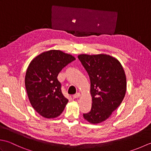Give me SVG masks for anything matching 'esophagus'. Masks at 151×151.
<instances>
[{"instance_id": "esophagus-1", "label": "esophagus", "mask_w": 151, "mask_h": 151, "mask_svg": "<svg viewBox=\"0 0 151 151\" xmlns=\"http://www.w3.org/2000/svg\"><path fill=\"white\" fill-rule=\"evenodd\" d=\"M80 97H81V94L78 93H76V94L73 95V98H74V99H78V98H79Z\"/></svg>"}]
</instances>
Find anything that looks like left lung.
<instances>
[{
  "instance_id": "left-lung-1",
  "label": "left lung",
  "mask_w": 151,
  "mask_h": 151,
  "mask_svg": "<svg viewBox=\"0 0 151 151\" xmlns=\"http://www.w3.org/2000/svg\"><path fill=\"white\" fill-rule=\"evenodd\" d=\"M90 78L91 110L83 117L91 124L106 121L123 101L127 91V78L117 58L106 54L78 56Z\"/></svg>"
}]
</instances>
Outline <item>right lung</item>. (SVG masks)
Returning a JSON list of instances; mask_svg holds the SVG:
<instances>
[{"instance_id":"1","label":"right lung","mask_w":151,"mask_h":151,"mask_svg":"<svg viewBox=\"0 0 151 151\" xmlns=\"http://www.w3.org/2000/svg\"><path fill=\"white\" fill-rule=\"evenodd\" d=\"M76 58L59 50L43 52L31 61L25 75V87L35 110L47 119L58 117L68 102L57 76L64 67Z\"/></svg>"}]
</instances>
